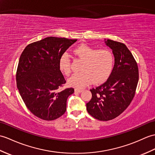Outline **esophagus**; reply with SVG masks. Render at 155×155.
<instances>
[{"instance_id": "1", "label": "esophagus", "mask_w": 155, "mask_h": 155, "mask_svg": "<svg viewBox=\"0 0 155 155\" xmlns=\"http://www.w3.org/2000/svg\"><path fill=\"white\" fill-rule=\"evenodd\" d=\"M82 91H83V90H82V89H78V88H75L74 89V92H75L80 93V92H82Z\"/></svg>"}]
</instances>
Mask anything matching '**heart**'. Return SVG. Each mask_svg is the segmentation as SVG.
<instances>
[{
  "instance_id": "b5f03b06",
  "label": "heart",
  "mask_w": 155,
  "mask_h": 155,
  "mask_svg": "<svg viewBox=\"0 0 155 155\" xmlns=\"http://www.w3.org/2000/svg\"><path fill=\"white\" fill-rule=\"evenodd\" d=\"M73 53L83 60L80 73H74L69 78L68 83L77 88H82L92 82L99 84L108 77L114 64V55L111 49H98L86 44H81L73 49ZM61 71L64 74L71 73V61L67 53L59 61Z\"/></svg>"
}]
</instances>
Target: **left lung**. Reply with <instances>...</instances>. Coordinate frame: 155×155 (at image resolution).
Segmentation results:
<instances>
[{"mask_svg": "<svg viewBox=\"0 0 155 155\" xmlns=\"http://www.w3.org/2000/svg\"><path fill=\"white\" fill-rule=\"evenodd\" d=\"M105 43L114 55L113 70L104 84L91 89L92 98L86 104L88 114L100 121L113 120L126 110L139 81L137 64L126 45L111 39Z\"/></svg>", "mask_w": 155, "mask_h": 155, "instance_id": "obj_1", "label": "left lung"}]
</instances>
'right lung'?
Segmentation results:
<instances>
[{"label":"right lung","mask_w":155,"mask_h":155,"mask_svg":"<svg viewBox=\"0 0 155 155\" xmlns=\"http://www.w3.org/2000/svg\"><path fill=\"white\" fill-rule=\"evenodd\" d=\"M77 41L48 37L28 45L21 54L16 75L17 88L28 110L41 120H56L66 111L67 100L74 88L59 90L66 81L59 61Z\"/></svg>","instance_id":"1"}]
</instances>
